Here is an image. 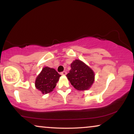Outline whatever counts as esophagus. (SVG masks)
Segmentation results:
<instances>
[{
    "instance_id": "34e87169",
    "label": "esophagus",
    "mask_w": 134,
    "mask_h": 134,
    "mask_svg": "<svg viewBox=\"0 0 134 134\" xmlns=\"http://www.w3.org/2000/svg\"><path fill=\"white\" fill-rule=\"evenodd\" d=\"M60 74H61V75H62V76H66L67 74V72L66 71H63V72H62Z\"/></svg>"
}]
</instances>
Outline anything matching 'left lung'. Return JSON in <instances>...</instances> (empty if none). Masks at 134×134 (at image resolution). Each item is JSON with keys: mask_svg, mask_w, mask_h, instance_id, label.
<instances>
[{"mask_svg": "<svg viewBox=\"0 0 134 134\" xmlns=\"http://www.w3.org/2000/svg\"><path fill=\"white\" fill-rule=\"evenodd\" d=\"M71 68L66 77L74 88L79 91L90 88L94 81L95 74L93 69L78 59L72 62Z\"/></svg>", "mask_w": 134, "mask_h": 134, "instance_id": "obj_1", "label": "left lung"}]
</instances>
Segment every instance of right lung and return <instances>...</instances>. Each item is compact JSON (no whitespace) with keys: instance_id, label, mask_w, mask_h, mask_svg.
Wrapping results in <instances>:
<instances>
[{"instance_id":"obj_1","label":"right lung","mask_w":134,"mask_h":134,"mask_svg":"<svg viewBox=\"0 0 134 134\" xmlns=\"http://www.w3.org/2000/svg\"><path fill=\"white\" fill-rule=\"evenodd\" d=\"M60 75L54 68L44 67L41 72L36 77L35 85L36 89L46 94L54 90Z\"/></svg>"}]
</instances>
